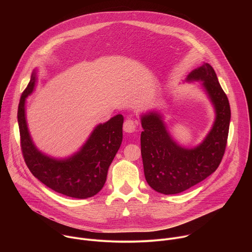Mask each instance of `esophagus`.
<instances>
[{
	"label": "esophagus",
	"instance_id": "34e87169",
	"mask_svg": "<svg viewBox=\"0 0 252 252\" xmlns=\"http://www.w3.org/2000/svg\"><path fill=\"white\" fill-rule=\"evenodd\" d=\"M124 130L127 133H132L137 131V125L134 121L127 119L124 124Z\"/></svg>",
	"mask_w": 252,
	"mask_h": 252
}]
</instances>
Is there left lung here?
<instances>
[{
  "label": "left lung",
  "mask_w": 252,
  "mask_h": 252,
  "mask_svg": "<svg viewBox=\"0 0 252 252\" xmlns=\"http://www.w3.org/2000/svg\"><path fill=\"white\" fill-rule=\"evenodd\" d=\"M186 82H200L210 100L215 119L205 138L194 148L177 143L154 110L140 116L143 171L149 186L163 194H176L202 182L219 167L227 142L230 106L213 67L203 63L189 74Z\"/></svg>",
  "instance_id": "8db88e82"
}]
</instances>
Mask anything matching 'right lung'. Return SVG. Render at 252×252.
I'll use <instances>...</instances> for the list:
<instances>
[{
	"mask_svg": "<svg viewBox=\"0 0 252 252\" xmlns=\"http://www.w3.org/2000/svg\"><path fill=\"white\" fill-rule=\"evenodd\" d=\"M37 80V69H33L18 109L21 147L26 164L34 177L53 190L75 198L92 197L103 188L107 170L122 145L124 117L117 115L97 125L82 148L70 157H50L35 147L26 119V99L33 92Z\"/></svg>",
	"mask_w": 252,
	"mask_h": 252,
	"instance_id": "add662e5",
	"label": "right lung"
}]
</instances>
